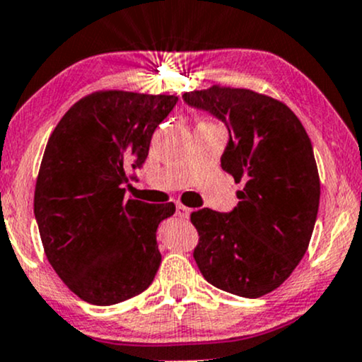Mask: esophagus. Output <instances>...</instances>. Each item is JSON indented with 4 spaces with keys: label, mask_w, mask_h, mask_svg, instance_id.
I'll return each instance as SVG.
<instances>
[{
    "label": "esophagus",
    "mask_w": 362,
    "mask_h": 362,
    "mask_svg": "<svg viewBox=\"0 0 362 362\" xmlns=\"http://www.w3.org/2000/svg\"><path fill=\"white\" fill-rule=\"evenodd\" d=\"M175 214L178 216V218H189L190 209H189V207H185L184 204H180V202H177V211H175Z\"/></svg>",
    "instance_id": "1"
}]
</instances>
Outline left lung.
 Wrapping results in <instances>:
<instances>
[{
    "label": "left lung",
    "mask_w": 362,
    "mask_h": 362,
    "mask_svg": "<svg viewBox=\"0 0 362 362\" xmlns=\"http://www.w3.org/2000/svg\"><path fill=\"white\" fill-rule=\"evenodd\" d=\"M195 109L226 124L224 172L245 182L231 213L195 211L194 259L207 282L243 298L277 289L300 264L320 204L311 141L286 103L248 88L213 85L184 93Z\"/></svg>",
    "instance_id": "obj_1"
}]
</instances>
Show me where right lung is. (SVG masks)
Segmentation results:
<instances>
[{
  "label": "right lung",
  "mask_w": 362,
  "mask_h": 362,
  "mask_svg": "<svg viewBox=\"0 0 362 362\" xmlns=\"http://www.w3.org/2000/svg\"><path fill=\"white\" fill-rule=\"evenodd\" d=\"M175 95L102 90L62 115L45 146L34 213L45 257L83 301H126L155 279L158 224L175 204L126 199L127 168L146 160Z\"/></svg>",
  "instance_id": "1"
}]
</instances>
